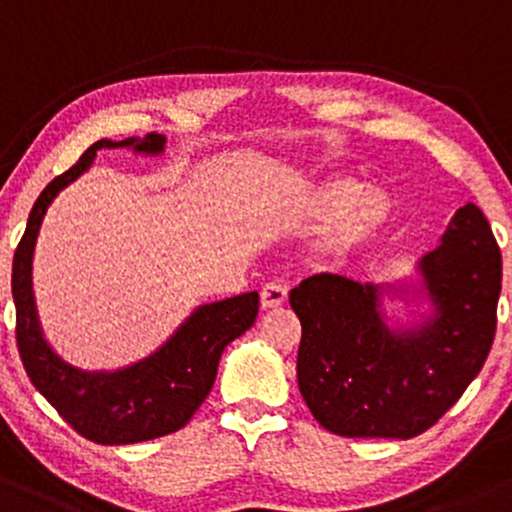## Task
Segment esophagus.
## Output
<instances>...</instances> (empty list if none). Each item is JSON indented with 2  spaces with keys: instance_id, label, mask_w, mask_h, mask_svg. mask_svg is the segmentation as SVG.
<instances>
[{
  "instance_id": "1",
  "label": "esophagus",
  "mask_w": 512,
  "mask_h": 512,
  "mask_svg": "<svg viewBox=\"0 0 512 512\" xmlns=\"http://www.w3.org/2000/svg\"><path fill=\"white\" fill-rule=\"evenodd\" d=\"M287 302V287L283 283H268L261 290V307L263 309H278Z\"/></svg>"
}]
</instances>
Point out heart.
Returning <instances> with one entry per match:
<instances>
[{
	"label": "heart",
	"instance_id": "obj_1",
	"mask_svg": "<svg viewBox=\"0 0 512 512\" xmlns=\"http://www.w3.org/2000/svg\"><path fill=\"white\" fill-rule=\"evenodd\" d=\"M321 212H331L321 227L319 246L331 256H350L372 241L389 215L387 195L363 188L355 179H329L317 193Z\"/></svg>",
	"mask_w": 512,
	"mask_h": 512
}]
</instances>
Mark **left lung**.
<instances>
[{
    "instance_id": "left-lung-1",
    "label": "left lung",
    "mask_w": 512,
    "mask_h": 512,
    "mask_svg": "<svg viewBox=\"0 0 512 512\" xmlns=\"http://www.w3.org/2000/svg\"><path fill=\"white\" fill-rule=\"evenodd\" d=\"M501 249L467 203L418 261L433 314L411 329L382 317V287L319 273L290 292L300 317L297 384L309 411L343 438L409 440L440 421L486 363L496 336Z\"/></svg>"
}]
</instances>
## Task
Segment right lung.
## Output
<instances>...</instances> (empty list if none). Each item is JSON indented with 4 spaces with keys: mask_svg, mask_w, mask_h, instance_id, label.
<instances>
[{
    "mask_svg": "<svg viewBox=\"0 0 512 512\" xmlns=\"http://www.w3.org/2000/svg\"><path fill=\"white\" fill-rule=\"evenodd\" d=\"M166 137L149 132L128 140H99L79 162L45 186L33 203L24 237L11 266L16 304V346L33 387L86 440L99 445H130L176 433L210 394L222 350L239 338L258 314V292L203 304L176 329L162 348L140 363L113 372H86L60 358L43 338L33 300V246L45 210L55 195L89 169L99 149L130 147L137 154H162Z\"/></svg>",
    "mask_w": 512,
    "mask_h": 512,
    "instance_id": "1",
    "label": "right lung"
}]
</instances>
